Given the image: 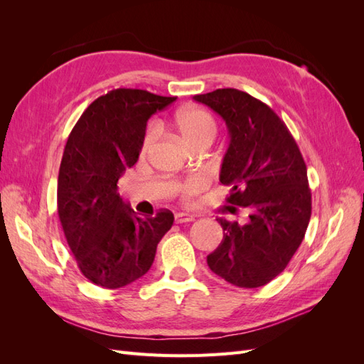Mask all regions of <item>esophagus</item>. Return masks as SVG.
<instances>
[{"label": "esophagus", "mask_w": 364, "mask_h": 364, "mask_svg": "<svg viewBox=\"0 0 364 364\" xmlns=\"http://www.w3.org/2000/svg\"><path fill=\"white\" fill-rule=\"evenodd\" d=\"M174 218H176V223H188V222H193L194 215L186 214V213H178L174 215Z\"/></svg>", "instance_id": "obj_1"}]
</instances>
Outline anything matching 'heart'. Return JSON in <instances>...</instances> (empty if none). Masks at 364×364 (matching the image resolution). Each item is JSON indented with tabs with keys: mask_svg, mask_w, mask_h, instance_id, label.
<instances>
[{
	"mask_svg": "<svg viewBox=\"0 0 364 364\" xmlns=\"http://www.w3.org/2000/svg\"><path fill=\"white\" fill-rule=\"evenodd\" d=\"M176 127H178L183 141L193 147L203 141H213L217 135V123L214 117L203 111V109H186V111L179 112L176 117ZM158 134L159 130L155 124L149 127L144 141H142V150L149 151L153 147ZM206 176H196V178L188 179L181 186V191L190 199V197L197 196L203 188H206Z\"/></svg>",
	"mask_w": 364,
	"mask_h": 364,
	"instance_id": "1",
	"label": "heart"
}]
</instances>
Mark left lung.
<instances>
[{
	"label": "left lung",
	"mask_w": 364,
	"mask_h": 364,
	"mask_svg": "<svg viewBox=\"0 0 364 364\" xmlns=\"http://www.w3.org/2000/svg\"><path fill=\"white\" fill-rule=\"evenodd\" d=\"M194 100L228 126L220 182L230 186L228 202L247 214L245 222L217 218L223 240L208 255V266L237 287H262L287 267L310 223L306 165L284 121L258 98L225 87Z\"/></svg>",
	"instance_id": "1"
}]
</instances>
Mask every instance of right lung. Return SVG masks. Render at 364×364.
I'll list each match as a JSON object with an SVG mask.
<instances>
[{
	"label": "right lung",
	"mask_w": 364,
	"mask_h": 364,
	"mask_svg": "<svg viewBox=\"0 0 364 364\" xmlns=\"http://www.w3.org/2000/svg\"><path fill=\"white\" fill-rule=\"evenodd\" d=\"M174 100L142 90L109 91L86 107L65 146L59 220L80 272L103 289H121L144 277L174 222L168 209L136 217L117 186L138 161L149 118Z\"/></svg>",
	"instance_id": "right-lung-1"
}]
</instances>
